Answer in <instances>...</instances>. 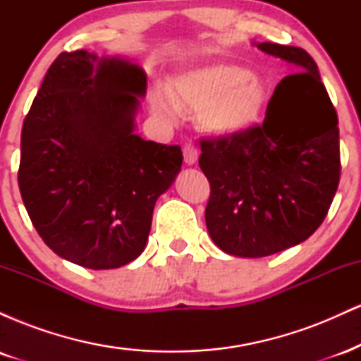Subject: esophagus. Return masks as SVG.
Masks as SVG:
<instances>
[{
	"label": "esophagus",
	"instance_id": "esophagus-1",
	"mask_svg": "<svg viewBox=\"0 0 361 361\" xmlns=\"http://www.w3.org/2000/svg\"><path fill=\"white\" fill-rule=\"evenodd\" d=\"M183 154H185V163L186 164H195L198 159V151L193 144H186L183 147Z\"/></svg>",
	"mask_w": 361,
	"mask_h": 361
}]
</instances>
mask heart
Listing matches in <instances>:
<instances>
[{"instance_id":"1","label":"heart","mask_w":361,"mask_h":361,"mask_svg":"<svg viewBox=\"0 0 361 361\" xmlns=\"http://www.w3.org/2000/svg\"><path fill=\"white\" fill-rule=\"evenodd\" d=\"M267 90L246 68L217 64L195 69L180 76L175 94L157 90L152 105L157 111L176 115L180 109L205 110V126L219 134L239 132L255 122L263 109Z\"/></svg>"}]
</instances>
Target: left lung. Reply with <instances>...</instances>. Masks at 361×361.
I'll list each match as a JSON object with an SVG mask.
<instances>
[{"mask_svg": "<svg viewBox=\"0 0 361 361\" xmlns=\"http://www.w3.org/2000/svg\"><path fill=\"white\" fill-rule=\"evenodd\" d=\"M258 49L290 62L263 123L202 137L198 159L210 183L205 222L222 251L261 258L316 233L341 175L338 115L304 49L261 42Z\"/></svg>", "mask_w": 361, "mask_h": 361, "instance_id": "1", "label": "left lung"}]
</instances>
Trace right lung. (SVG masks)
Listing matches in <instances>:
<instances>
[{
  "instance_id": "right-lung-1",
  "label": "right lung",
  "mask_w": 361,
  "mask_h": 361,
  "mask_svg": "<svg viewBox=\"0 0 361 361\" xmlns=\"http://www.w3.org/2000/svg\"><path fill=\"white\" fill-rule=\"evenodd\" d=\"M144 93L139 66L62 52L23 120L25 209L44 243L80 267L110 270L137 258L157 197L183 163L180 146L134 134Z\"/></svg>"
}]
</instances>
